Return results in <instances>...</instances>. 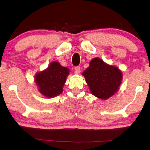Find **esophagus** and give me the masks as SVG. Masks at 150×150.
I'll return each mask as SVG.
<instances>
[{
	"label": "esophagus",
	"mask_w": 150,
	"mask_h": 150,
	"mask_svg": "<svg viewBox=\"0 0 150 150\" xmlns=\"http://www.w3.org/2000/svg\"><path fill=\"white\" fill-rule=\"evenodd\" d=\"M80 72H81L80 67H75V73H77V74H79Z\"/></svg>",
	"instance_id": "obj_1"
}]
</instances>
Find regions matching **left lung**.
<instances>
[{
    "mask_svg": "<svg viewBox=\"0 0 150 150\" xmlns=\"http://www.w3.org/2000/svg\"><path fill=\"white\" fill-rule=\"evenodd\" d=\"M82 75L89 90L101 100H107L117 92L122 83V73L117 66L107 64L100 58H94Z\"/></svg>",
    "mask_w": 150,
    "mask_h": 150,
    "instance_id": "left-lung-1",
    "label": "left lung"
}]
</instances>
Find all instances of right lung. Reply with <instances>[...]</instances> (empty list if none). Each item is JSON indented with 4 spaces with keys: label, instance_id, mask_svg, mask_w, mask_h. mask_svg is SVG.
<instances>
[{
    "label": "right lung",
    "instance_id": "right-lung-1",
    "mask_svg": "<svg viewBox=\"0 0 150 150\" xmlns=\"http://www.w3.org/2000/svg\"><path fill=\"white\" fill-rule=\"evenodd\" d=\"M69 72V69L62 67L57 61L50 62L46 69L34 76V81L40 93L48 98L61 94Z\"/></svg>",
    "mask_w": 150,
    "mask_h": 150
}]
</instances>
